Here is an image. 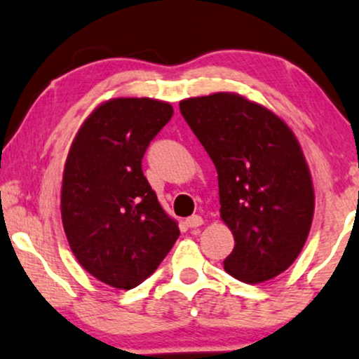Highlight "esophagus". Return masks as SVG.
Wrapping results in <instances>:
<instances>
[{"mask_svg": "<svg viewBox=\"0 0 359 359\" xmlns=\"http://www.w3.org/2000/svg\"><path fill=\"white\" fill-rule=\"evenodd\" d=\"M201 224H203L201 216L193 215V216H189V218H187V226L188 228H200Z\"/></svg>", "mask_w": 359, "mask_h": 359, "instance_id": "esophagus-1", "label": "esophagus"}]
</instances>
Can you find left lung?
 <instances>
[{
  "label": "left lung",
  "instance_id": "8db88e82",
  "mask_svg": "<svg viewBox=\"0 0 359 359\" xmlns=\"http://www.w3.org/2000/svg\"><path fill=\"white\" fill-rule=\"evenodd\" d=\"M218 171L221 219L234 236L224 269L245 283L281 274L302 253L315 213L306 159L281 118L234 93L183 100Z\"/></svg>",
  "mask_w": 359,
  "mask_h": 359
}]
</instances>
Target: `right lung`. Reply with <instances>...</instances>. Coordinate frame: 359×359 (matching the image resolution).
Returning <instances> with one entry per match:
<instances>
[{"mask_svg": "<svg viewBox=\"0 0 359 359\" xmlns=\"http://www.w3.org/2000/svg\"><path fill=\"white\" fill-rule=\"evenodd\" d=\"M172 116L151 98H114L79 128L66 158L61 218L78 263L96 280L131 290L156 271L180 236L141 170Z\"/></svg>", "mask_w": 359, "mask_h": 359, "instance_id": "obj_1", "label": "right lung"}]
</instances>
